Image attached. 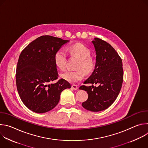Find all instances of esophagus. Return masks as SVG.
<instances>
[{"label": "esophagus", "instance_id": "obj_1", "mask_svg": "<svg viewBox=\"0 0 148 148\" xmlns=\"http://www.w3.org/2000/svg\"><path fill=\"white\" fill-rule=\"evenodd\" d=\"M71 88L74 90H77L78 89V87L76 85H74V84H73V85L71 86Z\"/></svg>", "mask_w": 148, "mask_h": 148}]
</instances>
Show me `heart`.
Here are the masks:
<instances>
[{"mask_svg": "<svg viewBox=\"0 0 148 148\" xmlns=\"http://www.w3.org/2000/svg\"><path fill=\"white\" fill-rule=\"evenodd\" d=\"M67 51L70 54L79 58L76 66L77 69H81L86 74H88L92 71L94 64L92 60L90 57L91 52L87 47L81 44H75L69 46ZM54 61L56 66L59 69L64 70L66 67L67 61L66 51L61 49L58 50L55 53ZM81 70H67L61 73L60 77L70 83H76L81 81L84 77V73Z\"/></svg>", "mask_w": 148, "mask_h": 148, "instance_id": "1", "label": "heart"}]
</instances>
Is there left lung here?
Returning a JSON list of instances; mask_svg holds the SVG:
<instances>
[{
	"label": "left lung",
	"instance_id": "1",
	"mask_svg": "<svg viewBox=\"0 0 148 148\" xmlns=\"http://www.w3.org/2000/svg\"><path fill=\"white\" fill-rule=\"evenodd\" d=\"M92 43L96 53L95 69L84 84L99 85L82 86L79 89L88 95L82 106L88 111L99 112L108 108L116 99L122 87L123 71L122 59L111 45L98 38H94Z\"/></svg>",
	"mask_w": 148,
	"mask_h": 148
}]
</instances>
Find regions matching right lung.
<instances>
[{
	"label": "right lung",
	"instance_id": "1",
	"mask_svg": "<svg viewBox=\"0 0 148 148\" xmlns=\"http://www.w3.org/2000/svg\"><path fill=\"white\" fill-rule=\"evenodd\" d=\"M69 41L42 36L21 53L16 67V87L21 100L31 111L45 113L51 110L58 104L61 92L71 88L62 78L52 83L58 76L55 53Z\"/></svg>",
	"mask_w": 148,
	"mask_h": 148
}]
</instances>
